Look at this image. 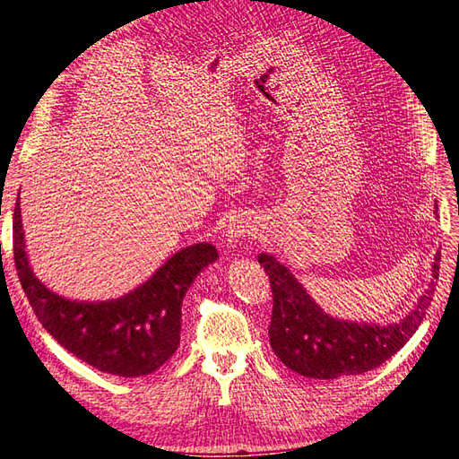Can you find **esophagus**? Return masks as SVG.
Returning a JSON list of instances; mask_svg holds the SVG:
<instances>
[{
	"mask_svg": "<svg viewBox=\"0 0 459 459\" xmlns=\"http://www.w3.org/2000/svg\"><path fill=\"white\" fill-rule=\"evenodd\" d=\"M245 226L239 224V221H235V224H231L228 230H226V238L230 243H238L241 238H245Z\"/></svg>",
	"mask_w": 459,
	"mask_h": 459,
	"instance_id": "esophagus-1",
	"label": "esophagus"
}]
</instances>
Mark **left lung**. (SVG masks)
Returning <instances> with one entry per match:
<instances>
[{"mask_svg":"<svg viewBox=\"0 0 459 459\" xmlns=\"http://www.w3.org/2000/svg\"><path fill=\"white\" fill-rule=\"evenodd\" d=\"M258 262L270 275L273 295L268 327L272 349L289 369L312 379L359 375L386 362L421 325L437 287V281H430L415 308L398 324L385 327L356 324L325 314L289 268L272 255H258ZM438 268L440 253L433 262L435 280Z\"/></svg>","mask_w":459,"mask_h":459,"instance_id":"8db88e82","label":"left lung"}]
</instances>
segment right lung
Instances as JSON below:
<instances>
[{
	"label": "right lung",
	"mask_w": 459,
	"mask_h": 459,
	"mask_svg": "<svg viewBox=\"0 0 459 459\" xmlns=\"http://www.w3.org/2000/svg\"><path fill=\"white\" fill-rule=\"evenodd\" d=\"M13 253L24 295L49 335L95 369L118 377H142L178 351L182 300L197 273L218 258L216 247L182 248L126 297L78 302L53 293L29 266L21 206L13 214Z\"/></svg>",
	"instance_id": "1"
}]
</instances>
